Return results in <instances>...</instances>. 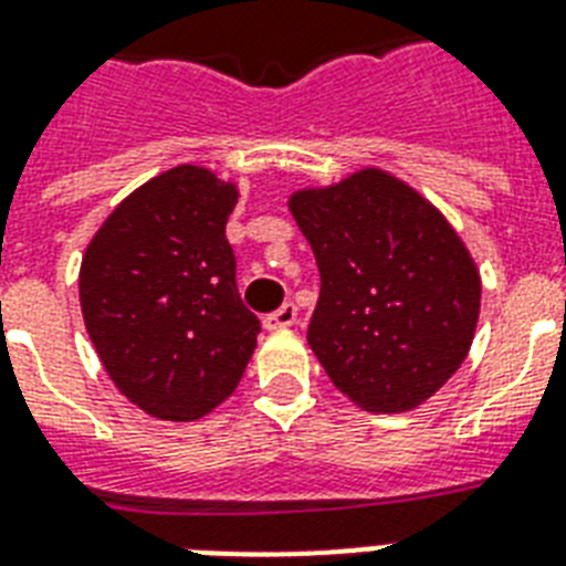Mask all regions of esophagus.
I'll list each match as a JSON object with an SVG mask.
<instances>
[{
	"instance_id": "1",
	"label": "esophagus",
	"mask_w": 566,
	"mask_h": 566,
	"mask_svg": "<svg viewBox=\"0 0 566 566\" xmlns=\"http://www.w3.org/2000/svg\"><path fill=\"white\" fill-rule=\"evenodd\" d=\"M296 323V305L293 302H284L282 308H275L273 314L264 317V328L275 332V328H291Z\"/></svg>"
}]
</instances>
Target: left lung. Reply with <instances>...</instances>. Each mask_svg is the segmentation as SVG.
<instances>
[{"instance_id": "8db88e82", "label": "left lung", "mask_w": 566, "mask_h": 566, "mask_svg": "<svg viewBox=\"0 0 566 566\" xmlns=\"http://www.w3.org/2000/svg\"><path fill=\"white\" fill-rule=\"evenodd\" d=\"M319 266L308 346L344 396L373 413L411 411L473 344L482 279L464 240L387 170L287 199Z\"/></svg>"}]
</instances>
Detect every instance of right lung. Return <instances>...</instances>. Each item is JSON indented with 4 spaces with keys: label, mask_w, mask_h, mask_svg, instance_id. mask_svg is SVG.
<instances>
[{
    "label": "right lung",
    "mask_w": 566,
    "mask_h": 566,
    "mask_svg": "<svg viewBox=\"0 0 566 566\" xmlns=\"http://www.w3.org/2000/svg\"><path fill=\"white\" fill-rule=\"evenodd\" d=\"M238 185L179 164L128 193L84 249L78 300L117 390L149 417L199 420L226 402L261 323L240 302L226 222Z\"/></svg>",
    "instance_id": "add662e5"
}]
</instances>
